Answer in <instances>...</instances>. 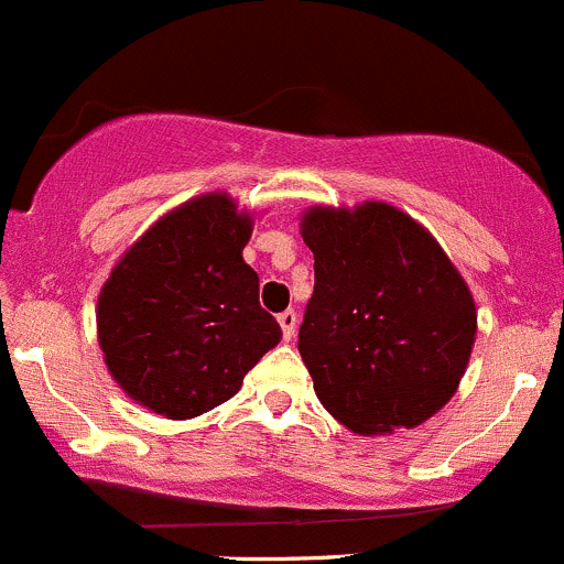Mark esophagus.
<instances>
[{"mask_svg": "<svg viewBox=\"0 0 564 564\" xmlns=\"http://www.w3.org/2000/svg\"><path fill=\"white\" fill-rule=\"evenodd\" d=\"M278 325H281V330H283V338H292L294 336V330H297V314H294L292 308L289 311H283V314H278Z\"/></svg>", "mask_w": 564, "mask_h": 564, "instance_id": "34e87169", "label": "esophagus"}]
</instances>
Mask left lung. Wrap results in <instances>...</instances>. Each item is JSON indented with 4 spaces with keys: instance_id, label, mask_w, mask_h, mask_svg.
I'll list each match as a JSON object with an SVG mask.
<instances>
[{
    "instance_id": "1",
    "label": "left lung",
    "mask_w": 564,
    "mask_h": 564,
    "mask_svg": "<svg viewBox=\"0 0 564 564\" xmlns=\"http://www.w3.org/2000/svg\"><path fill=\"white\" fill-rule=\"evenodd\" d=\"M314 294L297 349L322 408L358 435L413 430L460 386L477 305L427 228L382 200L311 206Z\"/></svg>"
}]
</instances>
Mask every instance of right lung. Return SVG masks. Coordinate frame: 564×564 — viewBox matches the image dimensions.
<instances>
[{
    "label": "right lung",
    "instance_id": "obj_1",
    "mask_svg": "<svg viewBox=\"0 0 564 564\" xmlns=\"http://www.w3.org/2000/svg\"><path fill=\"white\" fill-rule=\"evenodd\" d=\"M253 212L206 193L162 215L118 259L96 303L98 347L137 404L184 421L228 402L281 341L242 250Z\"/></svg>",
    "mask_w": 564,
    "mask_h": 564
}]
</instances>
